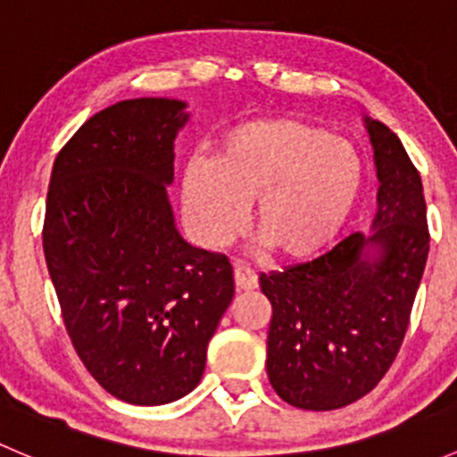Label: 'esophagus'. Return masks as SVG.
<instances>
[{"label":"esophagus","instance_id":"1","mask_svg":"<svg viewBox=\"0 0 457 457\" xmlns=\"http://www.w3.org/2000/svg\"><path fill=\"white\" fill-rule=\"evenodd\" d=\"M234 285H237V292H252L258 287V278L254 270L245 265L234 267Z\"/></svg>","mask_w":457,"mask_h":457}]
</instances>
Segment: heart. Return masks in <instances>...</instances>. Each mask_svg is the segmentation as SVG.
Segmentation results:
<instances>
[{"mask_svg":"<svg viewBox=\"0 0 457 457\" xmlns=\"http://www.w3.org/2000/svg\"><path fill=\"white\" fill-rule=\"evenodd\" d=\"M362 187V159L343 137L301 119H258L232 128L212 161H190L181 214L203 250H223L245 228L247 203L262 245L307 262L336 243Z\"/></svg>","mask_w":457,"mask_h":457,"instance_id":"obj_1","label":"heart"}]
</instances>
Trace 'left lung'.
<instances>
[{"mask_svg": "<svg viewBox=\"0 0 457 457\" xmlns=\"http://www.w3.org/2000/svg\"><path fill=\"white\" fill-rule=\"evenodd\" d=\"M365 126L380 181L371 232L258 278L271 303L267 376L285 403L307 411L347 407L382 380L427 265L420 174L385 123L365 117Z\"/></svg>", "mask_w": 457, "mask_h": 457, "instance_id": "left-lung-1", "label": "left lung"}]
</instances>
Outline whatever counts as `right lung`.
<instances>
[{
	"label": "right lung",
	"instance_id": "obj_1",
	"mask_svg": "<svg viewBox=\"0 0 457 457\" xmlns=\"http://www.w3.org/2000/svg\"><path fill=\"white\" fill-rule=\"evenodd\" d=\"M186 108L119 101L72 135L50 174L44 254L63 325L92 378L130 404L199 385L234 298L228 256L183 241L168 201Z\"/></svg>",
	"mask_w": 457,
	"mask_h": 457
}]
</instances>
